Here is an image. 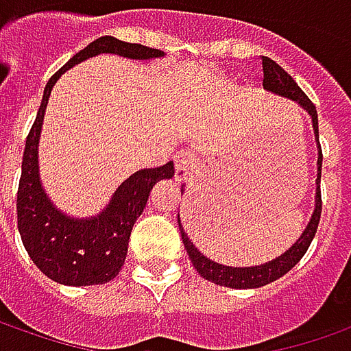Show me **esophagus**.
<instances>
[{
	"label": "esophagus",
	"mask_w": 351,
	"mask_h": 351,
	"mask_svg": "<svg viewBox=\"0 0 351 351\" xmlns=\"http://www.w3.org/2000/svg\"><path fill=\"white\" fill-rule=\"evenodd\" d=\"M173 162H176V180H185L191 173V168H193V158L187 152H178L173 156Z\"/></svg>",
	"instance_id": "1"
}]
</instances>
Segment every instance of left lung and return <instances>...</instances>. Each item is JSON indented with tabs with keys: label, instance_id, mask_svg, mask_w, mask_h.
Here are the masks:
<instances>
[{
	"label": "left lung",
	"instance_id": "obj_1",
	"mask_svg": "<svg viewBox=\"0 0 351 351\" xmlns=\"http://www.w3.org/2000/svg\"><path fill=\"white\" fill-rule=\"evenodd\" d=\"M263 66V89L275 93L279 97H285L302 106L309 116H311V124H313V134H315V141H317V180H315V208L313 214L309 217L308 226L302 231V235L296 239V243L285 250L281 256H277L271 262H265L262 265H252V267H231V265H221V263L212 262L210 258H206L204 254L199 252V248L191 243V239L187 233L183 231L181 226L180 214H178V223H180L181 239L185 250L189 254V260L193 262V267L199 271L200 277H204L206 281H212L219 285V287H229V289H260L265 287L269 282L277 281L279 277H282L285 273H289L300 262L302 256L308 252L309 245L313 241V237L317 233L319 217H321V164H323V152H321V145H319V122H317V110L315 105L308 99V95L298 88V84L285 72V70L271 60L269 57H262ZM183 193V187H181Z\"/></svg>",
	"mask_w": 351,
	"mask_h": 351
}]
</instances>
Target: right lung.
I'll list each match as a JSON object with an SVG mask.
<instances>
[{"mask_svg":"<svg viewBox=\"0 0 351 351\" xmlns=\"http://www.w3.org/2000/svg\"><path fill=\"white\" fill-rule=\"evenodd\" d=\"M101 53H112L134 60L164 57L160 49L103 36L76 53L57 74L51 76L43 89L42 105L24 147L23 173L16 193V219L23 245L36 267L55 282L66 287L105 285L114 279L124 265L132 227L147 206L154 183L170 180L176 171L173 162L160 168L135 171L114 191L103 212L93 217H70L51 202L40 180L38 162L43 116L51 89L60 74Z\"/></svg>","mask_w":351,"mask_h":351,"instance_id":"obj_1","label":"right lung"}]
</instances>
